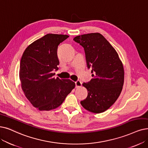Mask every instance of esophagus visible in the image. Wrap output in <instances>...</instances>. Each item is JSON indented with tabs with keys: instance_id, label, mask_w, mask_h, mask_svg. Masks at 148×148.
<instances>
[{
	"instance_id": "obj_1",
	"label": "esophagus",
	"mask_w": 148,
	"mask_h": 148,
	"mask_svg": "<svg viewBox=\"0 0 148 148\" xmlns=\"http://www.w3.org/2000/svg\"><path fill=\"white\" fill-rule=\"evenodd\" d=\"M75 85H76V87L78 88V87H80L82 86V82L81 81L78 80L77 81L75 82Z\"/></svg>"
}]
</instances>
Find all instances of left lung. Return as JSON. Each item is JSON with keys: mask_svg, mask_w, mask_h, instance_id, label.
<instances>
[{"mask_svg": "<svg viewBox=\"0 0 148 148\" xmlns=\"http://www.w3.org/2000/svg\"><path fill=\"white\" fill-rule=\"evenodd\" d=\"M73 40L84 47L87 67L93 73V78L82 84L88 95L81 104L92 113H102L114 104L121 92L125 79L123 63L101 34L79 35Z\"/></svg>", "mask_w": 148, "mask_h": 148, "instance_id": "obj_1", "label": "left lung"}]
</instances>
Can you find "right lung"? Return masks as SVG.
Listing matches in <instances>:
<instances>
[{"mask_svg":"<svg viewBox=\"0 0 148 148\" xmlns=\"http://www.w3.org/2000/svg\"><path fill=\"white\" fill-rule=\"evenodd\" d=\"M69 36L47 34L29 44L22 55L19 70L22 89L33 106L40 111L59 107L75 87L69 79L55 78L53 70L60 64L58 47Z\"/></svg>","mask_w":148,"mask_h":148,"instance_id":"obj_1","label":"right lung"}]
</instances>
